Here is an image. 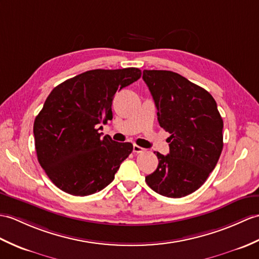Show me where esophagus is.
Returning <instances> with one entry per match:
<instances>
[{"instance_id":"34e87169","label":"esophagus","mask_w":259,"mask_h":259,"mask_svg":"<svg viewBox=\"0 0 259 259\" xmlns=\"http://www.w3.org/2000/svg\"><path fill=\"white\" fill-rule=\"evenodd\" d=\"M143 151H144L143 148H141V147H139V146H137V144H134V152H135V153H141V152H143Z\"/></svg>"}]
</instances>
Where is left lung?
I'll use <instances>...</instances> for the list:
<instances>
[{
    "instance_id": "obj_1",
    "label": "left lung",
    "mask_w": 259,
    "mask_h": 259,
    "mask_svg": "<svg viewBox=\"0 0 259 259\" xmlns=\"http://www.w3.org/2000/svg\"><path fill=\"white\" fill-rule=\"evenodd\" d=\"M160 127L171 134L170 153L157 152L147 184L166 197L193 193L206 181L223 150V119L212 95L170 70H143ZM155 153V152H154Z\"/></svg>"
}]
</instances>
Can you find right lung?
Here are the masks:
<instances>
[{"label":"right lung","mask_w":259,"mask_h":259,"mask_svg":"<svg viewBox=\"0 0 259 259\" xmlns=\"http://www.w3.org/2000/svg\"><path fill=\"white\" fill-rule=\"evenodd\" d=\"M141 77L139 68L94 69L54 88L34 121L37 160L58 189L86 196L110 184L134 146L101 137L113 96Z\"/></svg>","instance_id":"add662e5"}]
</instances>
